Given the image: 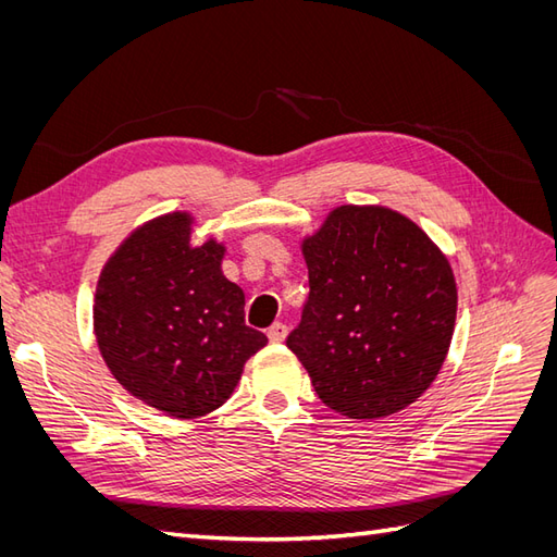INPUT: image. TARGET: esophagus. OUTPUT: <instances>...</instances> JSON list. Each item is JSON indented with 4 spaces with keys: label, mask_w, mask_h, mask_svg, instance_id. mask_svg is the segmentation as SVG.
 Returning <instances> with one entry per match:
<instances>
[{
    "label": "esophagus",
    "mask_w": 557,
    "mask_h": 557,
    "mask_svg": "<svg viewBox=\"0 0 557 557\" xmlns=\"http://www.w3.org/2000/svg\"><path fill=\"white\" fill-rule=\"evenodd\" d=\"M267 336H269V342H272V344H281L285 336H288V327H285L283 323H274L272 327L267 330Z\"/></svg>",
    "instance_id": "1"
}]
</instances>
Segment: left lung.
Listing matches in <instances>:
<instances>
[{
	"label": "left lung",
	"mask_w": 557,
	"mask_h": 557,
	"mask_svg": "<svg viewBox=\"0 0 557 557\" xmlns=\"http://www.w3.org/2000/svg\"><path fill=\"white\" fill-rule=\"evenodd\" d=\"M309 297L288 346L332 411L409 407L446 360L458 290L428 234L383 207H339L305 242Z\"/></svg>",
	"instance_id": "8db88e82"
}]
</instances>
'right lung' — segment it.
Wrapping results in <instances>:
<instances>
[{
	"label": "right lung",
	"instance_id": "1",
	"mask_svg": "<svg viewBox=\"0 0 557 557\" xmlns=\"http://www.w3.org/2000/svg\"><path fill=\"white\" fill-rule=\"evenodd\" d=\"M188 213L144 225L97 283L95 336L115 381L174 418L232 395L267 336L246 325L244 293L221 272L223 246L190 248Z\"/></svg>",
	"mask_w": 557,
	"mask_h": 557
}]
</instances>
